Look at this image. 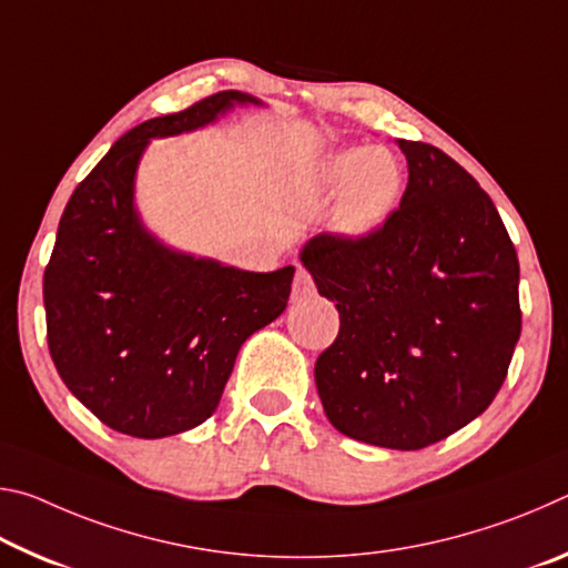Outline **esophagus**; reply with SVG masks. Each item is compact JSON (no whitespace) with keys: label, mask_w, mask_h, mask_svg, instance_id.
Listing matches in <instances>:
<instances>
[{"label":"esophagus","mask_w":568,"mask_h":568,"mask_svg":"<svg viewBox=\"0 0 568 568\" xmlns=\"http://www.w3.org/2000/svg\"><path fill=\"white\" fill-rule=\"evenodd\" d=\"M311 295H315L313 277L307 275L305 271H297L295 281H293V297H295V301H305V297H311Z\"/></svg>","instance_id":"34e87169"}]
</instances>
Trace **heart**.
Here are the masks:
<instances>
[{"mask_svg":"<svg viewBox=\"0 0 568 568\" xmlns=\"http://www.w3.org/2000/svg\"><path fill=\"white\" fill-rule=\"evenodd\" d=\"M307 185L315 200L341 195L331 220L333 233L348 243H363L376 235L396 210L403 170L388 150L348 148L315 162Z\"/></svg>","mask_w":568,"mask_h":568,"instance_id":"b5f03b06","label":"heart"}]
</instances>
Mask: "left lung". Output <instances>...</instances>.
<instances>
[{"instance_id": "obj_1", "label": "left lung", "mask_w": 568, "mask_h": 568, "mask_svg": "<svg viewBox=\"0 0 568 568\" xmlns=\"http://www.w3.org/2000/svg\"><path fill=\"white\" fill-rule=\"evenodd\" d=\"M400 207L371 240L315 235L301 263L341 315L315 363L343 436L418 450L478 418L521 335L518 257L491 197L446 152L398 140Z\"/></svg>"}]
</instances>
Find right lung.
I'll return each instance as SVG.
<instances>
[{
    "label": "right lung",
    "mask_w": 568,
    "mask_h": 568,
    "mask_svg": "<svg viewBox=\"0 0 568 568\" xmlns=\"http://www.w3.org/2000/svg\"><path fill=\"white\" fill-rule=\"evenodd\" d=\"M235 108L227 90L138 124L67 203L44 271L47 343L72 396L132 438L185 434L213 416L240 345L285 311L295 267L250 273L168 245L134 203L152 140L210 128Z\"/></svg>",
    "instance_id": "obj_1"
}]
</instances>
